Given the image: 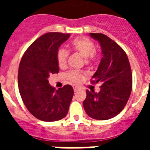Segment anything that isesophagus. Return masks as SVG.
I'll list each match as a JSON object with an SVG mask.
<instances>
[{"instance_id":"esophagus-1","label":"esophagus","mask_w":150,"mask_h":150,"mask_svg":"<svg viewBox=\"0 0 150 150\" xmlns=\"http://www.w3.org/2000/svg\"><path fill=\"white\" fill-rule=\"evenodd\" d=\"M73 88H74V91H75V92H76V91H77L78 90H79V87L76 86H73Z\"/></svg>"}]
</instances>
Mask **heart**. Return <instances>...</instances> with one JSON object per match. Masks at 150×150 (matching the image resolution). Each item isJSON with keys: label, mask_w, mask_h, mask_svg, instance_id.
I'll return each instance as SVG.
<instances>
[{"label": "heart", "mask_w": 150, "mask_h": 150, "mask_svg": "<svg viewBox=\"0 0 150 150\" xmlns=\"http://www.w3.org/2000/svg\"><path fill=\"white\" fill-rule=\"evenodd\" d=\"M70 49L86 59V63L93 62L96 59L95 43L86 37H79L73 40L70 45ZM68 55V52L63 48L59 49L57 52V62L59 67L62 68L67 64ZM66 77L71 82L79 83L83 80L85 74L79 71H72L67 73Z\"/></svg>", "instance_id": "b5f03b06"}]
</instances>
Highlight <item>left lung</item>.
Wrapping results in <instances>:
<instances>
[{"label": "left lung", "mask_w": 150, "mask_h": 150, "mask_svg": "<svg viewBox=\"0 0 150 150\" xmlns=\"http://www.w3.org/2000/svg\"><path fill=\"white\" fill-rule=\"evenodd\" d=\"M98 41L102 58L91 83H102L98 93L86 90L83 107L88 116L107 120L117 116L126 105L132 89V74L128 56L115 41L103 34L90 33Z\"/></svg>", "instance_id": "8db88e82"}]
</instances>
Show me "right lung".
Returning <instances> with one entry per match:
<instances>
[{
	"instance_id": "add662e5",
	"label": "right lung",
	"mask_w": 150,
	"mask_h": 150,
	"mask_svg": "<svg viewBox=\"0 0 150 150\" xmlns=\"http://www.w3.org/2000/svg\"><path fill=\"white\" fill-rule=\"evenodd\" d=\"M71 34H45L29 46L21 59L18 74L19 93L29 112L44 122L66 116L74 96L70 85L55 90L49 84L50 75L58 74L57 52Z\"/></svg>"
}]
</instances>
